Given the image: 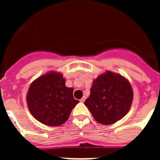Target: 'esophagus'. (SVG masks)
I'll return each mask as SVG.
<instances>
[{
  "mask_svg": "<svg viewBox=\"0 0 160 160\" xmlns=\"http://www.w3.org/2000/svg\"><path fill=\"white\" fill-rule=\"evenodd\" d=\"M85 100H86V97H85V96H83L81 99H80V102H84Z\"/></svg>",
  "mask_w": 160,
  "mask_h": 160,
  "instance_id": "obj_1",
  "label": "esophagus"
}]
</instances>
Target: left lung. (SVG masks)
Returning <instances> with one entry per match:
<instances>
[{
	"label": "left lung",
	"instance_id": "obj_1",
	"mask_svg": "<svg viewBox=\"0 0 160 160\" xmlns=\"http://www.w3.org/2000/svg\"><path fill=\"white\" fill-rule=\"evenodd\" d=\"M133 96V89L128 79L107 70L93 81L90 94L84 104L98 122L111 125L128 114Z\"/></svg>",
	"mask_w": 160,
	"mask_h": 160
}]
</instances>
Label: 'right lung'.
<instances>
[{
    "label": "right lung",
    "mask_w": 160,
    "mask_h": 160,
    "mask_svg": "<svg viewBox=\"0 0 160 160\" xmlns=\"http://www.w3.org/2000/svg\"><path fill=\"white\" fill-rule=\"evenodd\" d=\"M73 89L66 87L62 73L50 71L31 83L26 95L29 112L38 121L49 127L62 125L78 103Z\"/></svg>",
    "instance_id": "obj_1"
}]
</instances>
